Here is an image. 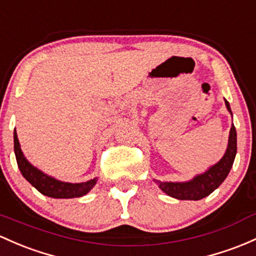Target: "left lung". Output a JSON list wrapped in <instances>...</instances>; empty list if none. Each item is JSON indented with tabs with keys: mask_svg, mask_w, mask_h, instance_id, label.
I'll use <instances>...</instances> for the list:
<instances>
[{
	"mask_svg": "<svg viewBox=\"0 0 256 256\" xmlns=\"http://www.w3.org/2000/svg\"><path fill=\"white\" fill-rule=\"evenodd\" d=\"M227 110L232 115L230 103L224 100ZM236 154H237V132L236 128L232 125L230 130L228 144L224 152V156L214 165L208 168L204 172L198 174L190 181L184 182H162L154 180L158 187L168 196L180 200H199L206 198L212 193L224 181L231 170L233 162H234Z\"/></svg>",
	"mask_w": 256,
	"mask_h": 256,
	"instance_id": "obj_1",
	"label": "left lung"
}]
</instances>
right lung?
I'll return each mask as SVG.
<instances>
[{
  "instance_id": "obj_1",
  "label": "right lung",
  "mask_w": 256,
  "mask_h": 256,
  "mask_svg": "<svg viewBox=\"0 0 256 256\" xmlns=\"http://www.w3.org/2000/svg\"><path fill=\"white\" fill-rule=\"evenodd\" d=\"M14 153H16L18 168L24 178L29 184H32V186L35 187L38 192L44 196H50V198L68 199L82 196L87 194L98 181V178H94L86 182H80V184H70V182L60 181V180L44 174V171L38 170L25 158L24 153L22 152L18 136H16V128H14Z\"/></svg>"
}]
</instances>
